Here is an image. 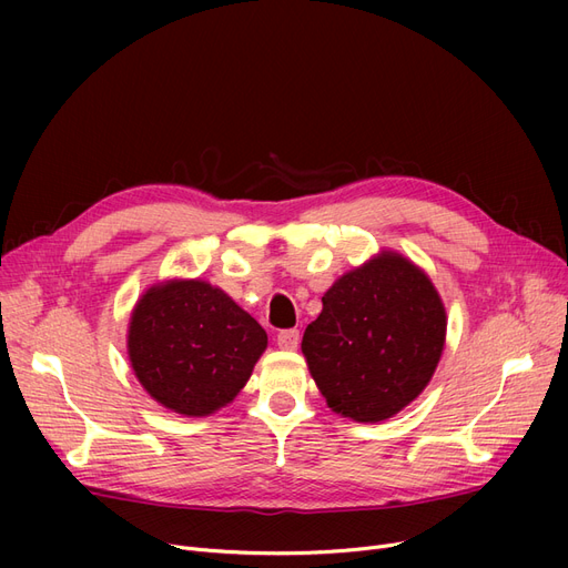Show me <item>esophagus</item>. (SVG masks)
Segmentation results:
<instances>
[{
    "label": "esophagus",
    "instance_id": "34e87169",
    "mask_svg": "<svg viewBox=\"0 0 568 568\" xmlns=\"http://www.w3.org/2000/svg\"><path fill=\"white\" fill-rule=\"evenodd\" d=\"M276 341H278V347H281V349H296V347H300V329L278 332Z\"/></svg>",
    "mask_w": 568,
    "mask_h": 568
}]
</instances>
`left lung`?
<instances>
[{
  "mask_svg": "<svg viewBox=\"0 0 568 568\" xmlns=\"http://www.w3.org/2000/svg\"><path fill=\"white\" fill-rule=\"evenodd\" d=\"M444 336L446 313L430 278L407 257L382 251L324 292L302 352L326 405L377 424L426 389Z\"/></svg>",
  "mask_w": 568,
  "mask_h": 568,
  "instance_id": "1",
  "label": "left lung"
}]
</instances>
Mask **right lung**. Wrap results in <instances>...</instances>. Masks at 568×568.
I'll return each instance as SVG.
<instances>
[{
  "instance_id": "right-lung-1",
  "label": "right lung",
  "mask_w": 568,
  "mask_h": 568,
  "mask_svg": "<svg viewBox=\"0 0 568 568\" xmlns=\"http://www.w3.org/2000/svg\"><path fill=\"white\" fill-rule=\"evenodd\" d=\"M266 332L204 281L149 287L131 313L129 359L144 392L184 416H209L244 389Z\"/></svg>"
}]
</instances>
